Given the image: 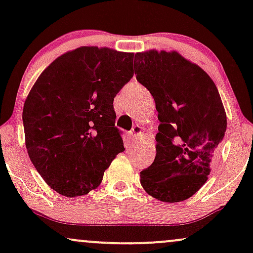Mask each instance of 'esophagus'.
Masks as SVG:
<instances>
[{
  "label": "esophagus",
  "instance_id": "esophagus-1",
  "mask_svg": "<svg viewBox=\"0 0 253 253\" xmlns=\"http://www.w3.org/2000/svg\"><path fill=\"white\" fill-rule=\"evenodd\" d=\"M141 132H143V128H141L140 126H138V125H136V126H134L132 129H130V132H129L130 139H133V140H134V139L139 138V136L141 135Z\"/></svg>",
  "mask_w": 253,
  "mask_h": 253
}]
</instances>
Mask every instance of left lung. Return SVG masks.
Masks as SVG:
<instances>
[{
  "label": "left lung",
  "mask_w": 253,
  "mask_h": 253,
  "mask_svg": "<svg viewBox=\"0 0 253 253\" xmlns=\"http://www.w3.org/2000/svg\"><path fill=\"white\" fill-rule=\"evenodd\" d=\"M135 57L136 80L155 98L161 121L156 158L140 172L141 187L159 201H184L207 182L225 135L221 97L207 72L175 51Z\"/></svg>",
  "instance_id": "8db88e82"
}]
</instances>
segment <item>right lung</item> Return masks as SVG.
Segmentation results:
<instances>
[{
	"label": "right lung",
	"mask_w": 253,
	"mask_h": 253,
	"mask_svg": "<svg viewBox=\"0 0 253 253\" xmlns=\"http://www.w3.org/2000/svg\"><path fill=\"white\" fill-rule=\"evenodd\" d=\"M134 53L83 46L42 72L22 112L26 149L58 194H88L125 151L113 101L133 77Z\"/></svg>",
	"instance_id": "right-lung-1"
}]
</instances>
